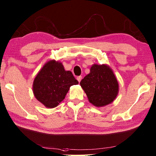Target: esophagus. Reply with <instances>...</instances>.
Masks as SVG:
<instances>
[{"label":"esophagus","mask_w":156,"mask_h":156,"mask_svg":"<svg viewBox=\"0 0 156 156\" xmlns=\"http://www.w3.org/2000/svg\"><path fill=\"white\" fill-rule=\"evenodd\" d=\"M76 79H77V80L79 82V83H80L82 80V76H78V77L76 78Z\"/></svg>","instance_id":"obj_1"}]
</instances>
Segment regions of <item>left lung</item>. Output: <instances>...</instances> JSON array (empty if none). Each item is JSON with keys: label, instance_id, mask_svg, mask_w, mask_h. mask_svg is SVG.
I'll return each mask as SVG.
<instances>
[{"label": "left lung", "instance_id": "left-lung-1", "mask_svg": "<svg viewBox=\"0 0 156 156\" xmlns=\"http://www.w3.org/2000/svg\"><path fill=\"white\" fill-rule=\"evenodd\" d=\"M89 101L96 107L111 104L119 93V83L112 69L106 64H93L80 82Z\"/></svg>", "mask_w": 156, "mask_h": 156}]
</instances>
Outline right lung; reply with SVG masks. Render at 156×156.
Here are the masks:
<instances>
[{
	"label": "right lung",
	"mask_w": 156,
	"mask_h": 156,
	"mask_svg": "<svg viewBox=\"0 0 156 156\" xmlns=\"http://www.w3.org/2000/svg\"><path fill=\"white\" fill-rule=\"evenodd\" d=\"M78 84L72 73L65 70L62 63L50 60L35 76L33 91L35 98L45 107L53 108L64 100L70 87Z\"/></svg>",
	"instance_id": "add662e5"
}]
</instances>
